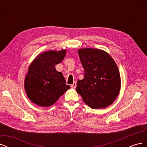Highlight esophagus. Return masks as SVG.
I'll use <instances>...</instances> for the list:
<instances>
[{
    "mask_svg": "<svg viewBox=\"0 0 147 147\" xmlns=\"http://www.w3.org/2000/svg\"><path fill=\"white\" fill-rule=\"evenodd\" d=\"M71 87H72V88H75L77 87V83H75V82H74V83L72 84V85H71Z\"/></svg>",
    "mask_w": 147,
    "mask_h": 147,
    "instance_id": "34e87169",
    "label": "esophagus"
}]
</instances>
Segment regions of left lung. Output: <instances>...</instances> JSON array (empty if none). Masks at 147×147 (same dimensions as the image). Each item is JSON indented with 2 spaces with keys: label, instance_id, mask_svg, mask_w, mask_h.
<instances>
[{
  "label": "left lung",
  "instance_id": "1",
  "mask_svg": "<svg viewBox=\"0 0 147 147\" xmlns=\"http://www.w3.org/2000/svg\"><path fill=\"white\" fill-rule=\"evenodd\" d=\"M84 77L77 82L76 91L83 102L94 109L112 104L119 94L121 77L117 64L106 51L99 49H79Z\"/></svg>",
  "mask_w": 147,
  "mask_h": 147
}]
</instances>
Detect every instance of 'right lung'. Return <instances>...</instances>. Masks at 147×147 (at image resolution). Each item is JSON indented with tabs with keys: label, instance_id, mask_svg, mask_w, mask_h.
Segmentation results:
<instances>
[{
	"label": "right lung",
	"instance_id": "add662e5",
	"mask_svg": "<svg viewBox=\"0 0 147 147\" xmlns=\"http://www.w3.org/2000/svg\"><path fill=\"white\" fill-rule=\"evenodd\" d=\"M66 50H50L38 55L30 64L24 79V89L29 99L40 107L53 105L70 88L55 65L61 63Z\"/></svg>",
	"mask_w": 147,
	"mask_h": 147
}]
</instances>
